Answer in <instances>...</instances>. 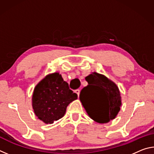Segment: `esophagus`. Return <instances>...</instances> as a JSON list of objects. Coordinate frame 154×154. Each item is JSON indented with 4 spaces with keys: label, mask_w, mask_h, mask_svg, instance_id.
Instances as JSON below:
<instances>
[{
    "label": "esophagus",
    "mask_w": 154,
    "mask_h": 154,
    "mask_svg": "<svg viewBox=\"0 0 154 154\" xmlns=\"http://www.w3.org/2000/svg\"><path fill=\"white\" fill-rule=\"evenodd\" d=\"M75 93L77 94V96H79V94H80V90H79V89H77V90H75Z\"/></svg>",
    "instance_id": "34e87169"
}]
</instances>
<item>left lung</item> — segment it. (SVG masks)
Returning <instances> with one entry per match:
<instances>
[{
	"label": "left lung",
	"mask_w": 154,
	"mask_h": 154,
	"mask_svg": "<svg viewBox=\"0 0 154 154\" xmlns=\"http://www.w3.org/2000/svg\"><path fill=\"white\" fill-rule=\"evenodd\" d=\"M88 85L79 99L89 116L98 123H107L120 110L121 96L115 83L103 75L94 72L85 77Z\"/></svg>",
	"instance_id": "left-lung-1"
}]
</instances>
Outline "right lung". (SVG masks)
<instances>
[{
	"instance_id": "add662e5",
	"label": "right lung",
	"mask_w": 154,
	"mask_h": 154,
	"mask_svg": "<svg viewBox=\"0 0 154 154\" xmlns=\"http://www.w3.org/2000/svg\"><path fill=\"white\" fill-rule=\"evenodd\" d=\"M77 94L69 89L58 72L47 75L36 85L32 95V107L38 118L53 124L62 118L67 106L76 100Z\"/></svg>"
}]
</instances>
